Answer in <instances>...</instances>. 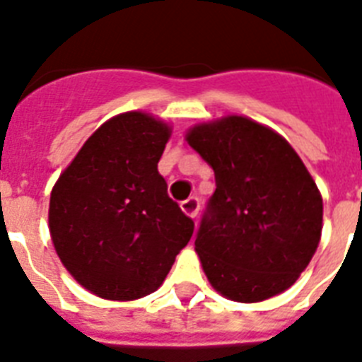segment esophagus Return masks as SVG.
<instances>
[{"label":"esophagus","instance_id":"obj_1","mask_svg":"<svg viewBox=\"0 0 362 362\" xmlns=\"http://www.w3.org/2000/svg\"><path fill=\"white\" fill-rule=\"evenodd\" d=\"M180 208H182V211H184V214L195 218L197 215H199L200 202H199V199H197V197H189V199L182 200Z\"/></svg>","mask_w":362,"mask_h":362}]
</instances>
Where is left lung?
<instances>
[{
  "instance_id": "left-lung-1",
  "label": "left lung",
  "mask_w": 362,
  "mask_h": 362,
  "mask_svg": "<svg viewBox=\"0 0 362 362\" xmlns=\"http://www.w3.org/2000/svg\"><path fill=\"white\" fill-rule=\"evenodd\" d=\"M215 173L195 250L214 289L235 302L284 293L317 252L322 197L294 148L243 115L186 134Z\"/></svg>"
}]
</instances>
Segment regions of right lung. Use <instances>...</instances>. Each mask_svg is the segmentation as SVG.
I'll list each match as a JSON object with an SVG mask.
<instances>
[{
	"label": "right lung",
	"instance_id": "1",
	"mask_svg": "<svg viewBox=\"0 0 362 362\" xmlns=\"http://www.w3.org/2000/svg\"><path fill=\"white\" fill-rule=\"evenodd\" d=\"M171 129L144 112L115 115L86 139L54 184L49 232L69 274L106 300L154 293L195 223L158 173Z\"/></svg>",
	"mask_w": 362,
	"mask_h": 362
}]
</instances>
